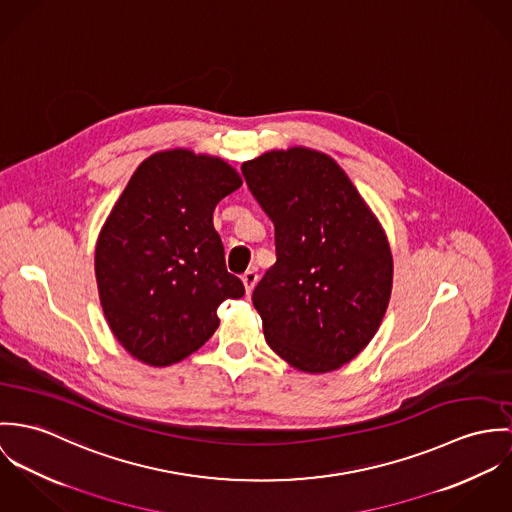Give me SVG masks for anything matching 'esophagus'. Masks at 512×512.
Wrapping results in <instances>:
<instances>
[{
    "mask_svg": "<svg viewBox=\"0 0 512 512\" xmlns=\"http://www.w3.org/2000/svg\"><path fill=\"white\" fill-rule=\"evenodd\" d=\"M257 271H247V273H243V277H241V281L245 284V290H247V294H251V290L255 288V284H257Z\"/></svg>",
    "mask_w": 512,
    "mask_h": 512,
    "instance_id": "34e87169",
    "label": "esophagus"
}]
</instances>
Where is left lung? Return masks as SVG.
<instances>
[{"label": "left lung", "mask_w": 512, "mask_h": 512, "mask_svg": "<svg viewBox=\"0 0 512 512\" xmlns=\"http://www.w3.org/2000/svg\"><path fill=\"white\" fill-rule=\"evenodd\" d=\"M241 172L275 224L277 263L253 290L265 340L300 371L340 369L373 340L389 306L385 231L324 153L269 151Z\"/></svg>", "instance_id": "8db88e82"}]
</instances>
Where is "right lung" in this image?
<instances>
[{
    "label": "right lung",
    "instance_id": "right-lung-1",
    "mask_svg": "<svg viewBox=\"0 0 512 512\" xmlns=\"http://www.w3.org/2000/svg\"><path fill=\"white\" fill-rule=\"evenodd\" d=\"M239 186L228 163L186 149L155 153L133 172L100 231L96 281L104 316L135 359L182 361L220 326L218 306L245 294L212 220Z\"/></svg>",
    "mask_w": 512,
    "mask_h": 512
}]
</instances>
